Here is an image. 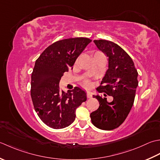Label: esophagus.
<instances>
[{"label": "esophagus", "mask_w": 160, "mask_h": 160, "mask_svg": "<svg viewBox=\"0 0 160 160\" xmlns=\"http://www.w3.org/2000/svg\"><path fill=\"white\" fill-rule=\"evenodd\" d=\"M86 94H87V97H88V98H92V93L91 92H90V91H88Z\"/></svg>", "instance_id": "esophagus-1"}]
</instances>
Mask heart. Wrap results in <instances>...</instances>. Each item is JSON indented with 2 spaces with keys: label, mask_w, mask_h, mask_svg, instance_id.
<instances>
[{
  "label": "heart",
  "mask_w": 160,
  "mask_h": 160,
  "mask_svg": "<svg viewBox=\"0 0 160 160\" xmlns=\"http://www.w3.org/2000/svg\"><path fill=\"white\" fill-rule=\"evenodd\" d=\"M85 85H86V86H89V85H90V83H89L88 81H86V82H85Z\"/></svg>",
  "instance_id": "1"
}]
</instances>
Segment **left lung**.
<instances>
[{"label": "left lung", "instance_id": "left-lung-1", "mask_svg": "<svg viewBox=\"0 0 160 160\" xmlns=\"http://www.w3.org/2000/svg\"><path fill=\"white\" fill-rule=\"evenodd\" d=\"M94 43L108 58V69L97 90L112 96L113 100L108 102L106 97L94 96L99 107L90 114V118L97 128L111 130L125 121L131 110L138 86V72L132 58L118 45L106 40H94Z\"/></svg>", "mask_w": 160, "mask_h": 160}]
</instances>
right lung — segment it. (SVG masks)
<instances>
[{"label":"right lung","instance_id":"1","mask_svg":"<svg viewBox=\"0 0 160 160\" xmlns=\"http://www.w3.org/2000/svg\"><path fill=\"white\" fill-rule=\"evenodd\" d=\"M92 41L88 38H66L55 42L35 62L31 77V97L35 111L45 124L54 129L70 126L75 119L76 109L87 99L79 87L65 92L59 84L65 72Z\"/></svg>","mask_w":160,"mask_h":160}]
</instances>
